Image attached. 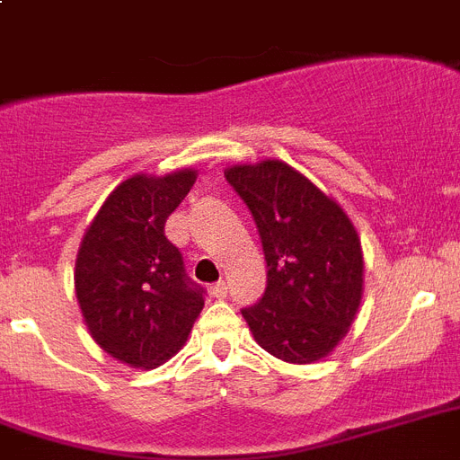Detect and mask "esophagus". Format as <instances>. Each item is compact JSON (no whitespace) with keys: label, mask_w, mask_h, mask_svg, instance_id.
Masks as SVG:
<instances>
[{"label":"esophagus","mask_w":460,"mask_h":460,"mask_svg":"<svg viewBox=\"0 0 460 460\" xmlns=\"http://www.w3.org/2000/svg\"><path fill=\"white\" fill-rule=\"evenodd\" d=\"M211 293H214L218 300H223V297H227V284L226 281H216L214 286H211Z\"/></svg>","instance_id":"obj_1"}]
</instances>
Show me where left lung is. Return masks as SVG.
<instances>
[{"label":"left lung","instance_id":"left-lung-1","mask_svg":"<svg viewBox=\"0 0 460 460\" xmlns=\"http://www.w3.org/2000/svg\"><path fill=\"white\" fill-rule=\"evenodd\" d=\"M227 183L249 207L268 288L242 316L274 358L307 365L349 332L363 297V251L349 216L307 176L281 160L233 164Z\"/></svg>","mask_w":460,"mask_h":460}]
</instances>
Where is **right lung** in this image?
Returning <instances> with one entry per match:
<instances>
[{"label":"right lung","instance_id":"add662e5","mask_svg":"<svg viewBox=\"0 0 460 460\" xmlns=\"http://www.w3.org/2000/svg\"><path fill=\"white\" fill-rule=\"evenodd\" d=\"M198 179L195 170L135 174L102 204L78 246L74 286L88 332L109 356L151 370L186 344L204 307L164 223Z\"/></svg>","mask_w":460,"mask_h":460}]
</instances>
